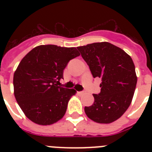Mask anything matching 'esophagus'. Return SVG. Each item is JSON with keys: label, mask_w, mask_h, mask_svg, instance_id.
Masks as SVG:
<instances>
[{"label": "esophagus", "mask_w": 152, "mask_h": 152, "mask_svg": "<svg viewBox=\"0 0 152 152\" xmlns=\"http://www.w3.org/2000/svg\"><path fill=\"white\" fill-rule=\"evenodd\" d=\"M77 93H78V94H80V95H82L84 94V91H79V92H77Z\"/></svg>", "instance_id": "obj_1"}]
</instances>
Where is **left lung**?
Wrapping results in <instances>:
<instances>
[{
	"mask_svg": "<svg viewBox=\"0 0 152 152\" xmlns=\"http://www.w3.org/2000/svg\"><path fill=\"white\" fill-rule=\"evenodd\" d=\"M93 77H100V93L94 103L84 107L86 115L98 123H110L121 117L131 104L137 83L135 64L125 51L110 42L77 47Z\"/></svg>",
	"mask_w": 152,
	"mask_h": 152,
	"instance_id": "1",
	"label": "left lung"
}]
</instances>
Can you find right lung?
I'll list each match as a JSON object with an SVG mask.
<instances>
[{
  "label": "right lung",
  "instance_id": "1",
  "mask_svg": "<svg viewBox=\"0 0 152 152\" xmlns=\"http://www.w3.org/2000/svg\"><path fill=\"white\" fill-rule=\"evenodd\" d=\"M79 56L75 47L42 45L21 60L13 75L14 96L31 121L47 126L64 116L76 91L58 85L68 63Z\"/></svg>",
  "mask_w": 152,
  "mask_h": 152
}]
</instances>
